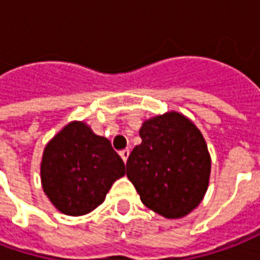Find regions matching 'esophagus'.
Masks as SVG:
<instances>
[{
  "label": "esophagus",
  "instance_id": "34e87169",
  "mask_svg": "<svg viewBox=\"0 0 260 260\" xmlns=\"http://www.w3.org/2000/svg\"><path fill=\"white\" fill-rule=\"evenodd\" d=\"M119 156H121L122 160L126 163V160H128V157H129V149H124V150H121V152H119Z\"/></svg>",
  "mask_w": 260,
  "mask_h": 260
}]
</instances>
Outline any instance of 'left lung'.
Instances as JSON below:
<instances>
[{"label": "left lung", "mask_w": 260, "mask_h": 260, "mask_svg": "<svg viewBox=\"0 0 260 260\" xmlns=\"http://www.w3.org/2000/svg\"><path fill=\"white\" fill-rule=\"evenodd\" d=\"M139 135L142 143L131 152L126 177L145 206L167 218L184 217L209 185L210 156L201 131L170 111L145 121Z\"/></svg>", "instance_id": "1"}]
</instances>
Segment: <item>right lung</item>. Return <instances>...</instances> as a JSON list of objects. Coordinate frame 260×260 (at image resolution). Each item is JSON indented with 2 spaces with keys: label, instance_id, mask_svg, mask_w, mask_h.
Returning <instances> with one entry per match:
<instances>
[{
  "label": "right lung",
  "instance_id": "1",
  "mask_svg": "<svg viewBox=\"0 0 260 260\" xmlns=\"http://www.w3.org/2000/svg\"><path fill=\"white\" fill-rule=\"evenodd\" d=\"M125 164L108 139L83 122H71L44 149L43 189L59 212L82 216L102 205Z\"/></svg>",
  "mask_w": 260,
  "mask_h": 260
}]
</instances>
